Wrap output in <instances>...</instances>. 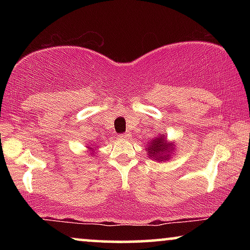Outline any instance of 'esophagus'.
<instances>
[{
  "label": "esophagus",
  "instance_id": "esophagus-1",
  "mask_svg": "<svg viewBox=\"0 0 250 250\" xmlns=\"http://www.w3.org/2000/svg\"><path fill=\"white\" fill-rule=\"evenodd\" d=\"M119 138L123 139V140H126V139H128V138H129V134H128V133H124V134H121V135H119Z\"/></svg>",
  "mask_w": 250,
  "mask_h": 250
}]
</instances>
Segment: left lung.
<instances>
[{
	"label": "left lung",
	"mask_w": 250,
	"mask_h": 250,
	"mask_svg": "<svg viewBox=\"0 0 250 250\" xmlns=\"http://www.w3.org/2000/svg\"><path fill=\"white\" fill-rule=\"evenodd\" d=\"M175 142L168 141L164 133L162 134L157 133L155 138L146 142V151L149 158L159 163H165L172 159L173 155L175 153Z\"/></svg>",
	"instance_id": "8db88e82"
}]
</instances>
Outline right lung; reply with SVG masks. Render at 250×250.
Wrapping results in <instances>:
<instances>
[{"label": "right lung", "mask_w": 250, "mask_h": 250, "mask_svg": "<svg viewBox=\"0 0 250 250\" xmlns=\"http://www.w3.org/2000/svg\"><path fill=\"white\" fill-rule=\"evenodd\" d=\"M98 150H99V146L95 145V143H87L86 145V152L88 156L95 157L98 153Z\"/></svg>", "instance_id": "add662e5"}]
</instances>
